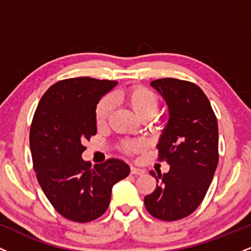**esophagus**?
<instances>
[{
  "instance_id": "34e87169",
  "label": "esophagus",
  "mask_w": 251,
  "mask_h": 251,
  "mask_svg": "<svg viewBox=\"0 0 251 251\" xmlns=\"http://www.w3.org/2000/svg\"><path fill=\"white\" fill-rule=\"evenodd\" d=\"M145 174V170L135 168V166H131V175H144Z\"/></svg>"
}]
</instances>
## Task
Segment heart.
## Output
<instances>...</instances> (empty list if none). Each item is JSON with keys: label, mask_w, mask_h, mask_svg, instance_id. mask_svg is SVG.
I'll return each mask as SVG.
<instances>
[{"label": "heart", "mask_w": 251, "mask_h": 251, "mask_svg": "<svg viewBox=\"0 0 251 251\" xmlns=\"http://www.w3.org/2000/svg\"><path fill=\"white\" fill-rule=\"evenodd\" d=\"M124 101L142 120L150 119L157 113L159 101L158 97L151 89L143 86H133L122 94ZM114 109V100L111 96L103 97L97 103L96 122L98 126H103L108 122ZM145 149V143L140 139H127L120 143V150L126 154H134Z\"/></svg>", "instance_id": "b5f03b06"}]
</instances>
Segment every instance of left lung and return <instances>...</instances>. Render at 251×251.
Instances as JSON below:
<instances>
[{
  "instance_id": "1",
  "label": "left lung",
  "mask_w": 251,
  "mask_h": 251,
  "mask_svg": "<svg viewBox=\"0 0 251 251\" xmlns=\"http://www.w3.org/2000/svg\"><path fill=\"white\" fill-rule=\"evenodd\" d=\"M169 107L170 119L158 143V160L168 174L153 171L157 188L144 204L158 220L191 215L205 197L218 164V125L209 99L194 82L164 77L151 82Z\"/></svg>"
}]
</instances>
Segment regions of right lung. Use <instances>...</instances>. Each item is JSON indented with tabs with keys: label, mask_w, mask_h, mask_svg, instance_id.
I'll return each instance as SVG.
<instances>
[{
	"label": "right lung",
	"mask_w": 251,
	"mask_h": 251,
	"mask_svg": "<svg viewBox=\"0 0 251 251\" xmlns=\"http://www.w3.org/2000/svg\"><path fill=\"white\" fill-rule=\"evenodd\" d=\"M117 81L81 76L61 80L40 100L30 126L34 171L46 197L67 220L86 223L108 208L112 188L129 174L111 158L92 168L81 158L83 143L97 134V103Z\"/></svg>",
	"instance_id": "obj_1"
}]
</instances>
